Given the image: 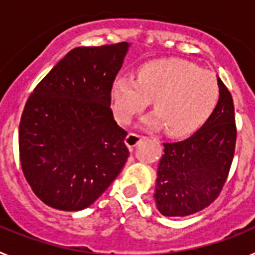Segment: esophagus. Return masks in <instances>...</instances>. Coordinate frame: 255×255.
<instances>
[{"instance_id":"obj_1","label":"esophagus","mask_w":255,"mask_h":255,"mask_svg":"<svg viewBox=\"0 0 255 255\" xmlns=\"http://www.w3.org/2000/svg\"><path fill=\"white\" fill-rule=\"evenodd\" d=\"M141 139H143V136H140V135L131 132V134H129L125 138V144L128 145V147H135L136 144L140 143Z\"/></svg>"}]
</instances>
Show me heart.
<instances>
[{
    "instance_id": "1",
    "label": "heart",
    "mask_w": 255,
    "mask_h": 255,
    "mask_svg": "<svg viewBox=\"0 0 255 255\" xmlns=\"http://www.w3.org/2000/svg\"><path fill=\"white\" fill-rule=\"evenodd\" d=\"M114 114L126 124L153 100L155 112L143 119L147 129H162L173 136L193 134L208 120L220 98L213 74L180 58L143 65L138 79L119 76L112 88Z\"/></svg>"
}]
</instances>
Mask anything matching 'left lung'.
<instances>
[{
	"label": "left lung",
	"instance_id": "obj_1",
	"mask_svg": "<svg viewBox=\"0 0 255 255\" xmlns=\"http://www.w3.org/2000/svg\"><path fill=\"white\" fill-rule=\"evenodd\" d=\"M220 98L204 125L188 139L163 143L155 179L157 209L166 217H184L208 207L229 175L236 141L233 97L217 76Z\"/></svg>",
	"mask_w": 255,
	"mask_h": 255
}]
</instances>
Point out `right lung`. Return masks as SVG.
I'll list each match as a JSON object with an SVG mask.
<instances>
[{"label": "right lung", "mask_w": 255, "mask_h": 255, "mask_svg": "<svg viewBox=\"0 0 255 255\" xmlns=\"http://www.w3.org/2000/svg\"><path fill=\"white\" fill-rule=\"evenodd\" d=\"M130 43L74 48L26 101L19 126L21 168L44 204L76 212L93 204L123 170L126 131L111 89Z\"/></svg>", "instance_id": "add662e5"}]
</instances>
